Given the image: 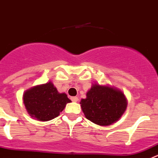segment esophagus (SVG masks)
Segmentation results:
<instances>
[{
    "instance_id": "34e87169",
    "label": "esophagus",
    "mask_w": 158,
    "mask_h": 158,
    "mask_svg": "<svg viewBox=\"0 0 158 158\" xmlns=\"http://www.w3.org/2000/svg\"><path fill=\"white\" fill-rule=\"evenodd\" d=\"M71 99L72 102H77L78 100H79V98H78V97H75H75H71Z\"/></svg>"
}]
</instances>
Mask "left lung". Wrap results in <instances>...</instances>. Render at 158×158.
Segmentation results:
<instances>
[{
  "mask_svg": "<svg viewBox=\"0 0 158 158\" xmlns=\"http://www.w3.org/2000/svg\"><path fill=\"white\" fill-rule=\"evenodd\" d=\"M87 119L99 126H109L118 120L127 109L124 94L109 87L93 85L87 98L80 102Z\"/></svg>",
  "mask_w": 158,
  "mask_h": 158,
  "instance_id": "left-lung-1",
  "label": "left lung"
}]
</instances>
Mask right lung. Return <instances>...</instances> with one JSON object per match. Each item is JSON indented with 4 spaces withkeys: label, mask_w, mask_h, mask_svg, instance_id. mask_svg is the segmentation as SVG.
<instances>
[{
    "label": "right lung",
    "mask_w": 158,
    "mask_h": 158,
    "mask_svg": "<svg viewBox=\"0 0 158 158\" xmlns=\"http://www.w3.org/2000/svg\"><path fill=\"white\" fill-rule=\"evenodd\" d=\"M23 99L30 116L40 121H49L58 117L67 103L71 102L67 94H60L51 82L28 90Z\"/></svg>",
    "instance_id": "1"
}]
</instances>
